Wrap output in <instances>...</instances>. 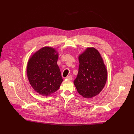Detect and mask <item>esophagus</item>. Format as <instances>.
<instances>
[{
  "mask_svg": "<svg viewBox=\"0 0 134 134\" xmlns=\"http://www.w3.org/2000/svg\"><path fill=\"white\" fill-rule=\"evenodd\" d=\"M66 79L69 80H71L72 79V75H69L66 77Z\"/></svg>",
  "mask_w": 134,
  "mask_h": 134,
  "instance_id": "esophagus-1",
  "label": "esophagus"
}]
</instances>
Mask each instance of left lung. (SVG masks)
Returning a JSON list of instances; mask_svg holds the SVG:
<instances>
[{"instance_id":"1","label":"left lung","mask_w":134,"mask_h":134,"mask_svg":"<svg viewBox=\"0 0 134 134\" xmlns=\"http://www.w3.org/2000/svg\"><path fill=\"white\" fill-rule=\"evenodd\" d=\"M78 74L74 81L78 93L90 98L99 94L107 80V71L97 49L88 48L79 57Z\"/></svg>"}]
</instances>
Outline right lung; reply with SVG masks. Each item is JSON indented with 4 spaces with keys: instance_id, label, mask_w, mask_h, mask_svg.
Instances as JSON below:
<instances>
[{
    "instance_id": "right-lung-1",
    "label": "right lung",
    "mask_w": 134,
    "mask_h": 134,
    "mask_svg": "<svg viewBox=\"0 0 134 134\" xmlns=\"http://www.w3.org/2000/svg\"><path fill=\"white\" fill-rule=\"evenodd\" d=\"M54 48H42L30 59L27 66V75L35 91L48 96L57 91L63 81L57 64L58 54Z\"/></svg>"
}]
</instances>
